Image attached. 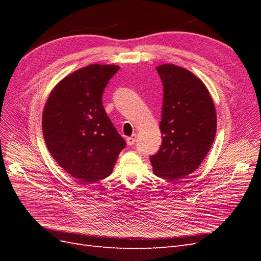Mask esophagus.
Returning a JSON list of instances; mask_svg holds the SVG:
<instances>
[{"label": "esophagus", "instance_id": "obj_1", "mask_svg": "<svg viewBox=\"0 0 261 261\" xmlns=\"http://www.w3.org/2000/svg\"><path fill=\"white\" fill-rule=\"evenodd\" d=\"M136 138H137L136 134H133V135H132L130 137H127V139H126V143H127L128 146H133L134 144H135Z\"/></svg>", "mask_w": 261, "mask_h": 261}]
</instances>
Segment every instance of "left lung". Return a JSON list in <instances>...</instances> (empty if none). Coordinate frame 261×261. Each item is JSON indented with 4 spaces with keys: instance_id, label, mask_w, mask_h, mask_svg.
<instances>
[{
    "instance_id": "1",
    "label": "left lung",
    "mask_w": 261,
    "mask_h": 261,
    "mask_svg": "<svg viewBox=\"0 0 261 261\" xmlns=\"http://www.w3.org/2000/svg\"><path fill=\"white\" fill-rule=\"evenodd\" d=\"M163 84L162 145L150 156L153 173L168 180L184 178L199 167L217 132V112L207 87L186 68L156 67Z\"/></svg>"
}]
</instances>
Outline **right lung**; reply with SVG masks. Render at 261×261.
I'll list each match as a JSON object with an SVG mask.
<instances>
[{"label": "right lung", "instance_id": "add662e5", "mask_svg": "<svg viewBox=\"0 0 261 261\" xmlns=\"http://www.w3.org/2000/svg\"><path fill=\"white\" fill-rule=\"evenodd\" d=\"M118 69L100 64L77 69L54 87L45 102V145L60 167L83 183L111 174L126 146L102 105V93Z\"/></svg>", "mask_w": 261, "mask_h": 261}]
</instances>
